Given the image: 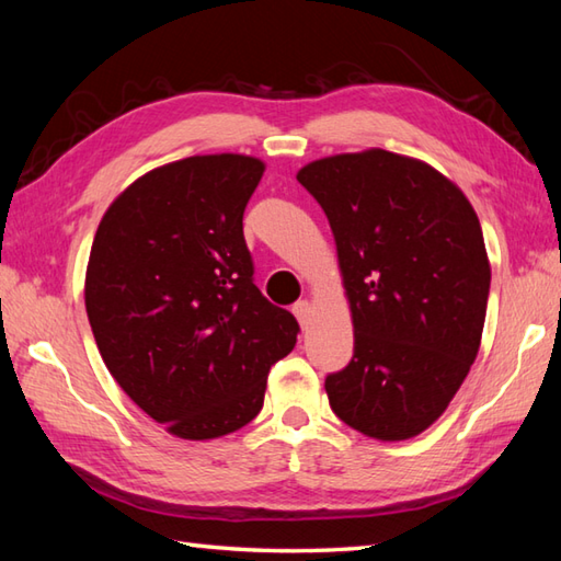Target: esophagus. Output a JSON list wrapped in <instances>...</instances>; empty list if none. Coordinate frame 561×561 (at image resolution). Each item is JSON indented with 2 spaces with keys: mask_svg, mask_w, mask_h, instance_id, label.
Here are the masks:
<instances>
[{
  "mask_svg": "<svg viewBox=\"0 0 561 561\" xmlns=\"http://www.w3.org/2000/svg\"><path fill=\"white\" fill-rule=\"evenodd\" d=\"M294 316H296V320H299V325L301 328H308V323H311V304L308 301H299V304H294Z\"/></svg>",
  "mask_w": 561,
  "mask_h": 561,
  "instance_id": "34e87169",
  "label": "esophagus"
}]
</instances>
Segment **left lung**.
<instances>
[{"label": "left lung", "mask_w": 561, "mask_h": 561, "mask_svg": "<svg viewBox=\"0 0 561 561\" xmlns=\"http://www.w3.org/2000/svg\"><path fill=\"white\" fill-rule=\"evenodd\" d=\"M323 207L354 323L330 408L378 440L432 426L478 356L492 270L478 214L432 165L368 149L296 175Z\"/></svg>", "instance_id": "1"}]
</instances>
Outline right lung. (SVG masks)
Segmentation results:
<instances>
[{"mask_svg": "<svg viewBox=\"0 0 561 561\" xmlns=\"http://www.w3.org/2000/svg\"><path fill=\"white\" fill-rule=\"evenodd\" d=\"M265 163L190 157L137 178L103 214L87 267L89 323L129 398L178 438L253 422L299 323L253 284L243 211Z\"/></svg>", "mask_w": 561, "mask_h": 561, "instance_id": "right-lung-1", "label": "right lung"}]
</instances>
